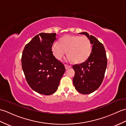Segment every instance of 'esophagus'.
Segmentation results:
<instances>
[{"label":"esophagus","instance_id":"obj_1","mask_svg":"<svg viewBox=\"0 0 126 126\" xmlns=\"http://www.w3.org/2000/svg\"><path fill=\"white\" fill-rule=\"evenodd\" d=\"M64 66H65V68L66 69H68L69 68H70L71 67V66L70 65H68V64H64Z\"/></svg>","mask_w":126,"mask_h":126}]
</instances>
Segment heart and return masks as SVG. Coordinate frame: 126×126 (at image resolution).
Segmentation results:
<instances>
[{
  "instance_id": "b5f03b06",
  "label": "heart",
  "mask_w": 126,
  "mask_h": 126,
  "mask_svg": "<svg viewBox=\"0 0 126 126\" xmlns=\"http://www.w3.org/2000/svg\"><path fill=\"white\" fill-rule=\"evenodd\" d=\"M51 50L55 57L60 60L65 55L66 51L68 61H73L80 63L84 62L89 57L92 45L89 39L85 36L66 35L57 42L53 43Z\"/></svg>"
}]
</instances>
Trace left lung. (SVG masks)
I'll return each instance as SVG.
<instances>
[{"label": "left lung", "instance_id": "1", "mask_svg": "<svg viewBox=\"0 0 126 126\" xmlns=\"http://www.w3.org/2000/svg\"><path fill=\"white\" fill-rule=\"evenodd\" d=\"M85 34L93 45L92 50L87 60L73 66L75 70L73 84L82 94H89L97 90L102 82L107 65V58L103 45L94 36L86 32Z\"/></svg>", "mask_w": 126, "mask_h": 126}]
</instances>
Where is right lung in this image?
I'll list each match as a JSON object with an SVG mask.
<instances>
[{"instance_id": "right-lung-1", "label": "right lung", "mask_w": 126, "mask_h": 126, "mask_svg": "<svg viewBox=\"0 0 126 126\" xmlns=\"http://www.w3.org/2000/svg\"><path fill=\"white\" fill-rule=\"evenodd\" d=\"M56 35L55 33L37 34L25 45L22 53V66L26 81L40 94L54 93L65 70L51 50Z\"/></svg>"}]
</instances>
